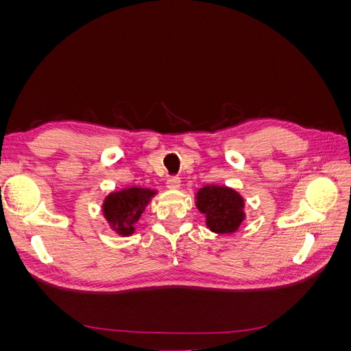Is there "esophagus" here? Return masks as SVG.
<instances>
[{"label":"esophagus","instance_id":"obj_1","mask_svg":"<svg viewBox=\"0 0 351 351\" xmlns=\"http://www.w3.org/2000/svg\"><path fill=\"white\" fill-rule=\"evenodd\" d=\"M180 183H182V180H180L178 176H169L167 180V184L171 189H178Z\"/></svg>","mask_w":351,"mask_h":351}]
</instances>
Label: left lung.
I'll return each instance as SVG.
<instances>
[{
  "label": "left lung",
  "mask_w": 351,
  "mask_h": 351,
  "mask_svg": "<svg viewBox=\"0 0 351 351\" xmlns=\"http://www.w3.org/2000/svg\"><path fill=\"white\" fill-rule=\"evenodd\" d=\"M196 205L206 215V226L214 232H234L244 219L241 196L226 186L212 184L200 189Z\"/></svg>",
  "instance_id": "left-lung-1"
}]
</instances>
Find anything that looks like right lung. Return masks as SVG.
I'll return each mask as SVG.
<instances>
[{
    "label": "right lung",
    "instance_id": "add662e5",
    "mask_svg": "<svg viewBox=\"0 0 351 351\" xmlns=\"http://www.w3.org/2000/svg\"><path fill=\"white\" fill-rule=\"evenodd\" d=\"M154 195L152 190L132 187L121 190L119 193H111L104 202V214L108 222L123 236L133 232V226L141 218L145 205Z\"/></svg>",
    "mask_w": 351,
    "mask_h": 351
}]
</instances>
